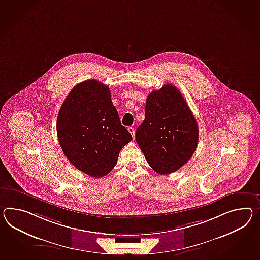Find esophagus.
<instances>
[{
	"label": "esophagus",
	"instance_id": "obj_1",
	"mask_svg": "<svg viewBox=\"0 0 260 260\" xmlns=\"http://www.w3.org/2000/svg\"><path fill=\"white\" fill-rule=\"evenodd\" d=\"M128 132H129V133L132 134V136H133V138H134V134H135V131H134V127H128Z\"/></svg>",
	"mask_w": 260,
	"mask_h": 260
}]
</instances>
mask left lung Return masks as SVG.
Listing matches in <instances>:
<instances>
[{
    "label": "left lung",
    "instance_id": "left-lung-1",
    "mask_svg": "<svg viewBox=\"0 0 260 260\" xmlns=\"http://www.w3.org/2000/svg\"><path fill=\"white\" fill-rule=\"evenodd\" d=\"M135 140L147 164L160 175L176 172L190 160L197 149L198 127L176 86L168 83L148 95L146 117Z\"/></svg>",
    "mask_w": 260,
    "mask_h": 260
}]
</instances>
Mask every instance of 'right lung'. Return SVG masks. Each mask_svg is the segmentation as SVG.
Listing matches in <instances>:
<instances>
[{"label": "right lung", "mask_w": 260, "mask_h": 260, "mask_svg": "<svg viewBox=\"0 0 260 260\" xmlns=\"http://www.w3.org/2000/svg\"><path fill=\"white\" fill-rule=\"evenodd\" d=\"M56 129L70 164L96 178L113 170L121 149L133 140L121 125L110 89L96 80L70 91L58 113Z\"/></svg>", "instance_id": "1"}]
</instances>
